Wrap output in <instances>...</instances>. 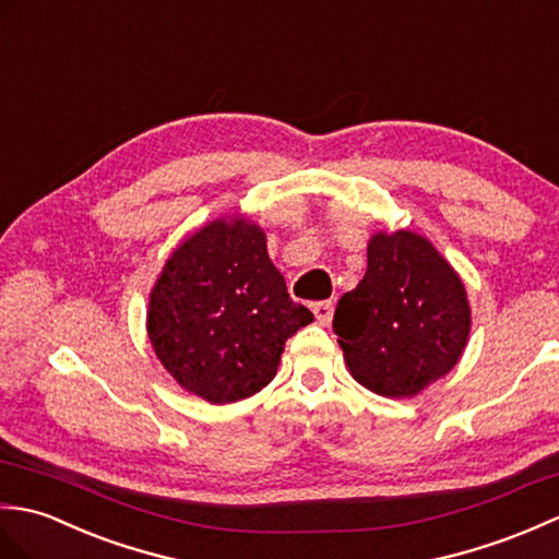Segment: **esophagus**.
Returning <instances> with one entry per match:
<instances>
[{
	"label": "esophagus",
	"instance_id": "obj_1",
	"mask_svg": "<svg viewBox=\"0 0 559 559\" xmlns=\"http://www.w3.org/2000/svg\"><path fill=\"white\" fill-rule=\"evenodd\" d=\"M311 308H313L316 320L320 322V325H330L332 316H334V304H332V301H318V304H313Z\"/></svg>",
	"mask_w": 559,
	"mask_h": 559
}]
</instances>
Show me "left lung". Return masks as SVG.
<instances>
[{"label":"left lung","mask_w":559,"mask_h":559,"mask_svg":"<svg viewBox=\"0 0 559 559\" xmlns=\"http://www.w3.org/2000/svg\"><path fill=\"white\" fill-rule=\"evenodd\" d=\"M344 361L366 390L402 400L448 376L471 330L466 289L436 246L416 231H378L368 270L332 320Z\"/></svg>","instance_id":"obj_1"}]
</instances>
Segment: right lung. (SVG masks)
<instances>
[{
  "label": "right lung",
  "instance_id": "right-lung-1",
  "mask_svg": "<svg viewBox=\"0 0 559 559\" xmlns=\"http://www.w3.org/2000/svg\"><path fill=\"white\" fill-rule=\"evenodd\" d=\"M308 322L313 313L292 301L265 231L246 217L215 219L181 241L147 304V337L159 364L210 404L263 390L284 342Z\"/></svg>",
  "mask_w": 559,
  "mask_h": 559
}]
</instances>
